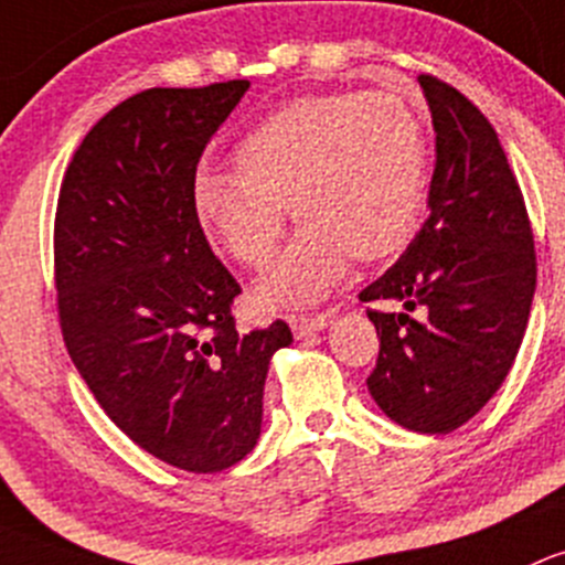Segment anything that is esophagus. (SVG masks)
Returning a JSON list of instances; mask_svg holds the SVG:
<instances>
[{"label":"esophagus","instance_id":"esophagus-1","mask_svg":"<svg viewBox=\"0 0 565 565\" xmlns=\"http://www.w3.org/2000/svg\"><path fill=\"white\" fill-rule=\"evenodd\" d=\"M331 312H321V316H290V329L296 337H307L312 331H321L323 326H329Z\"/></svg>","mask_w":565,"mask_h":565}]
</instances>
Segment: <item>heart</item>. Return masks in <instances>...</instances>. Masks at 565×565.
<instances>
[{"mask_svg": "<svg viewBox=\"0 0 565 565\" xmlns=\"http://www.w3.org/2000/svg\"><path fill=\"white\" fill-rule=\"evenodd\" d=\"M242 171L203 166L193 203L203 228L260 269L285 228L305 220L258 285L266 305H312L345 271L408 242L427 195V136L394 92H323L288 103L239 143Z\"/></svg>", "mask_w": 565, "mask_h": 565, "instance_id": "b5f03b06", "label": "heart"}]
</instances>
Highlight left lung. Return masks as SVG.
<instances>
[{"instance_id":"8db88e82","label":"left lung","mask_w":565,"mask_h":565,"mask_svg":"<svg viewBox=\"0 0 565 565\" xmlns=\"http://www.w3.org/2000/svg\"><path fill=\"white\" fill-rule=\"evenodd\" d=\"M435 125L429 217L362 301L381 337L367 388L413 433L446 435L484 408L509 375L536 290V247L520 182L495 127L462 92L418 75Z\"/></svg>"}]
</instances>
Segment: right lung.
<instances>
[{
  "label": "right lung",
  "instance_id": "1",
  "mask_svg": "<svg viewBox=\"0 0 565 565\" xmlns=\"http://www.w3.org/2000/svg\"><path fill=\"white\" fill-rule=\"evenodd\" d=\"M249 81L138 92L81 141L54 217L65 345L110 422L143 451L217 473L258 444L264 383L288 323L242 334V285L193 203L203 149Z\"/></svg>",
  "mask_w": 565,
  "mask_h": 565
}]
</instances>
